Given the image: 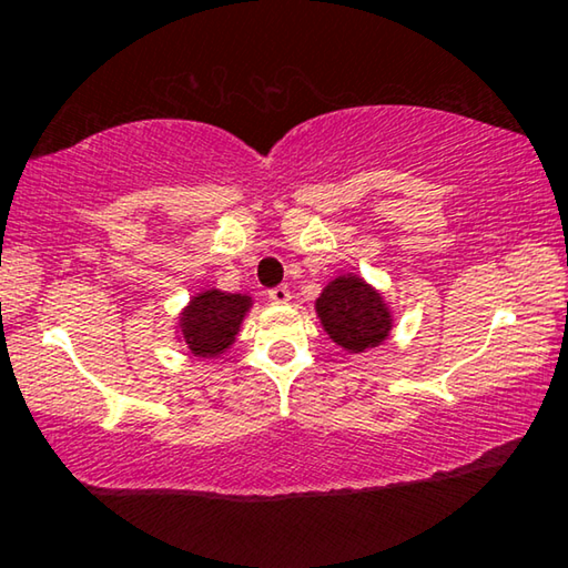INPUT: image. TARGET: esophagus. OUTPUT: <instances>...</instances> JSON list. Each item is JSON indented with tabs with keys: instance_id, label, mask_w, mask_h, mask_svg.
Masks as SVG:
<instances>
[{
	"instance_id": "obj_1",
	"label": "esophagus",
	"mask_w": 568,
	"mask_h": 568,
	"mask_svg": "<svg viewBox=\"0 0 568 568\" xmlns=\"http://www.w3.org/2000/svg\"><path fill=\"white\" fill-rule=\"evenodd\" d=\"M267 297H271L273 303H287V301H291V291H287L285 285H277V287H271V291H267Z\"/></svg>"
}]
</instances>
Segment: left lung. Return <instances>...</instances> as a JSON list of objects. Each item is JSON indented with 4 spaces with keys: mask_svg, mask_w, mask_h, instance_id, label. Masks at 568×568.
I'll return each instance as SVG.
<instances>
[{
    "mask_svg": "<svg viewBox=\"0 0 568 568\" xmlns=\"http://www.w3.org/2000/svg\"><path fill=\"white\" fill-rule=\"evenodd\" d=\"M323 328L345 351L361 353L378 345L390 331L388 307L361 277H335L318 297Z\"/></svg>",
    "mask_w": 568,
    "mask_h": 568,
    "instance_id": "left-lung-1",
    "label": "left lung"
}]
</instances>
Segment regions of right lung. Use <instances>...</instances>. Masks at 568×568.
<instances>
[{
  "instance_id": "obj_1",
  "label": "right lung",
  "mask_w": 568,
  "mask_h": 568,
  "mask_svg": "<svg viewBox=\"0 0 568 568\" xmlns=\"http://www.w3.org/2000/svg\"><path fill=\"white\" fill-rule=\"evenodd\" d=\"M250 307V297L207 291L192 297L182 315V338L195 355H217L235 341V333Z\"/></svg>"
}]
</instances>
